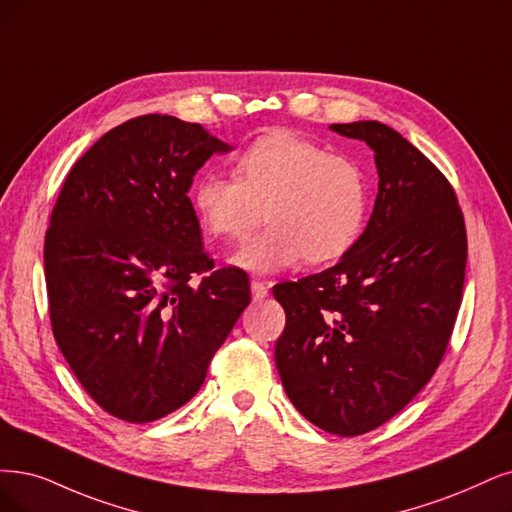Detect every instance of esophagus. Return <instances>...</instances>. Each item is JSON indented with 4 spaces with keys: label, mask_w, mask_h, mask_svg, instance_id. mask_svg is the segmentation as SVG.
Instances as JSON below:
<instances>
[{
    "label": "esophagus",
    "mask_w": 512,
    "mask_h": 512,
    "mask_svg": "<svg viewBox=\"0 0 512 512\" xmlns=\"http://www.w3.org/2000/svg\"><path fill=\"white\" fill-rule=\"evenodd\" d=\"M251 293H253V299H255V301L266 299V297H268V287H266V282L253 280V282H251Z\"/></svg>",
    "instance_id": "esophagus-1"
}]
</instances>
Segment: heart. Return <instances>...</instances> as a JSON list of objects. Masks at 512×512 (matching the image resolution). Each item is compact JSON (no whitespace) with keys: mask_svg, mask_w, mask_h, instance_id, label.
I'll return each instance as SVG.
<instances>
[{"mask_svg":"<svg viewBox=\"0 0 512 512\" xmlns=\"http://www.w3.org/2000/svg\"><path fill=\"white\" fill-rule=\"evenodd\" d=\"M234 175H202L192 204L204 232L225 240H242L270 219L268 230L232 257L244 270L272 274L306 257L327 263L363 236L367 177L354 160L323 145L289 130L268 132L242 151Z\"/></svg>","mask_w":512,"mask_h":512,"instance_id":"b5f03b06","label":"heart"}]
</instances>
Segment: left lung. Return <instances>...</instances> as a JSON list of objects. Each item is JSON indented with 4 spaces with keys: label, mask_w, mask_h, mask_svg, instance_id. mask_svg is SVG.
I'll return each mask as SVG.
<instances>
[{
    "label": "left lung",
    "mask_w": 512,
    "mask_h": 512,
    "mask_svg": "<svg viewBox=\"0 0 512 512\" xmlns=\"http://www.w3.org/2000/svg\"><path fill=\"white\" fill-rule=\"evenodd\" d=\"M375 151L377 198L333 268L280 282L276 369L295 409L337 437L394 418L437 371L460 310L466 227L441 170L390 126L331 124Z\"/></svg>",
    "instance_id": "1"
}]
</instances>
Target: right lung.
<instances>
[{"instance_id":"1","label":"right lung","mask_w":512,"mask_h":512,"mask_svg":"<svg viewBox=\"0 0 512 512\" xmlns=\"http://www.w3.org/2000/svg\"><path fill=\"white\" fill-rule=\"evenodd\" d=\"M230 149L200 124L132 118L73 164L52 208L54 339L92 401L124 422L160 420L192 399L251 304L246 272L213 268L187 198L202 164Z\"/></svg>"}]
</instances>
